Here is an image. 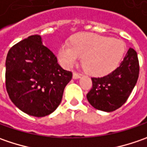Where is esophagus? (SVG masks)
<instances>
[{
    "instance_id": "obj_1",
    "label": "esophagus",
    "mask_w": 147,
    "mask_h": 147,
    "mask_svg": "<svg viewBox=\"0 0 147 147\" xmlns=\"http://www.w3.org/2000/svg\"><path fill=\"white\" fill-rule=\"evenodd\" d=\"M80 77H81V74H78L76 72H74V73L73 74V78H74V79H78Z\"/></svg>"
}]
</instances>
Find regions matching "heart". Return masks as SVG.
Wrapping results in <instances>:
<instances>
[{
    "label": "heart",
    "instance_id": "obj_1",
    "mask_svg": "<svg viewBox=\"0 0 147 147\" xmlns=\"http://www.w3.org/2000/svg\"><path fill=\"white\" fill-rule=\"evenodd\" d=\"M125 52V44L116 38L96 34H78L72 38L71 45L63 44L58 55L66 68L76 65L82 57V66L92 75H104L115 70Z\"/></svg>",
    "mask_w": 147,
    "mask_h": 147
}]
</instances>
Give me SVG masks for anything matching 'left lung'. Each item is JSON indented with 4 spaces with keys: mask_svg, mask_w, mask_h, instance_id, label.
Wrapping results in <instances>:
<instances>
[{
    "mask_svg": "<svg viewBox=\"0 0 147 147\" xmlns=\"http://www.w3.org/2000/svg\"><path fill=\"white\" fill-rule=\"evenodd\" d=\"M139 75V62L135 50L129 48L119 66L101 78H92V88L87 94L95 109L112 112L126 102Z\"/></svg>",
    "mask_w": 147,
    "mask_h": 147,
    "instance_id": "1",
    "label": "left lung"
}]
</instances>
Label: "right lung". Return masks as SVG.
Segmentation results:
<instances>
[{"mask_svg": "<svg viewBox=\"0 0 147 147\" xmlns=\"http://www.w3.org/2000/svg\"><path fill=\"white\" fill-rule=\"evenodd\" d=\"M72 78L57 58L32 35L9 49L5 60V87L11 101L35 117L51 114L61 102L65 86Z\"/></svg>", "mask_w": 147, "mask_h": 147, "instance_id": "1", "label": "right lung"}]
</instances>
